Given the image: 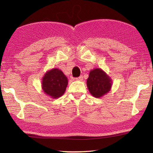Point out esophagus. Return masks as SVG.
<instances>
[{
  "instance_id": "1",
  "label": "esophagus",
  "mask_w": 153,
  "mask_h": 153,
  "mask_svg": "<svg viewBox=\"0 0 153 153\" xmlns=\"http://www.w3.org/2000/svg\"><path fill=\"white\" fill-rule=\"evenodd\" d=\"M76 79L77 80V81H82V80H83V76H80L78 77H76Z\"/></svg>"
}]
</instances>
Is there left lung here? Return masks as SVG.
Masks as SVG:
<instances>
[{"instance_id": "1", "label": "left lung", "mask_w": 153, "mask_h": 153, "mask_svg": "<svg viewBox=\"0 0 153 153\" xmlns=\"http://www.w3.org/2000/svg\"><path fill=\"white\" fill-rule=\"evenodd\" d=\"M112 80L110 77L100 68L90 71L87 79V86L90 94L95 98H100L110 91Z\"/></svg>"}]
</instances>
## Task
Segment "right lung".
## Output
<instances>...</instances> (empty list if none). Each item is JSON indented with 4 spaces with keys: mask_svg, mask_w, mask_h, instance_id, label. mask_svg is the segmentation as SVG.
Returning <instances> with one entry per match:
<instances>
[{
    "mask_svg": "<svg viewBox=\"0 0 153 153\" xmlns=\"http://www.w3.org/2000/svg\"><path fill=\"white\" fill-rule=\"evenodd\" d=\"M68 84V80L63 71L59 69L48 71L42 78V88L46 94L53 98L61 97Z\"/></svg>",
    "mask_w": 153,
    "mask_h": 153,
    "instance_id": "obj_1",
    "label": "right lung"
}]
</instances>
